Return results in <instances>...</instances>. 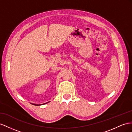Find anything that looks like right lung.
<instances>
[{"mask_svg": "<svg viewBox=\"0 0 132 132\" xmlns=\"http://www.w3.org/2000/svg\"><path fill=\"white\" fill-rule=\"evenodd\" d=\"M45 104H46V103H45ZM36 105V104H35Z\"/></svg>", "mask_w": 132, "mask_h": 132, "instance_id": "1", "label": "right lung"}]
</instances>
